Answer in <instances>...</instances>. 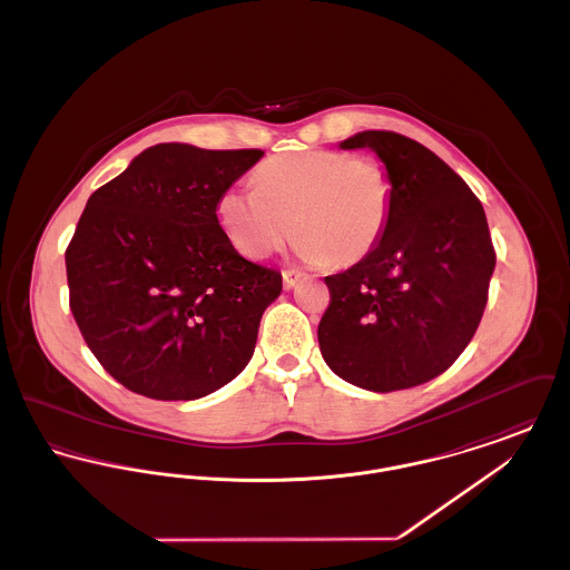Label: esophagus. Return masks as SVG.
<instances>
[{
  "label": "esophagus",
  "mask_w": 570,
  "mask_h": 570,
  "mask_svg": "<svg viewBox=\"0 0 570 570\" xmlns=\"http://www.w3.org/2000/svg\"><path fill=\"white\" fill-rule=\"evenodd\" d=\"M303 275H305V273L297 272V269H286V272H282L284 288L291 291V288L297 284L298 279H303Z\"/></svg>",
  "instance_id": "34e87169"
}]
</instances>
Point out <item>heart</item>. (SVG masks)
Wrapping results in <instances>:
<instances>
[{"instance_id":"b5f03b06","label":"heart","mask_w":570,"mask_h":570,"mask_svg":"<svg viewBox=\"0 0 570 570\" xmlns=\"http://www.w3.org/2000/svg\"><path fill=\"white\" fill-rule=\"evenodd\" d=\"M254 188H228L217 200L219 224L239 252L267 258L295 228L303 258L335 267L376 249L395 194L386 164L335 149L273 156L256 168Z\"/></svg>"}]
</instances>
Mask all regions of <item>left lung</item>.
Segmentation results:
<instances>
[{
    "mask_svg": "<svg viewBox=\"0 0 570 570\" xmlns=\"http://www.w3.org/2000/svg\"><path fill=\"white\" fill-rule=\"evenodd\" d=\"M370 147L393 177V212L376 249L326 275L318 325L326 365L354 386L389 393L446 372L488 305L495 249L481 200L434 151L397 132L367 130L342 149Z\"/></svg>",
    "mask_w": 570,
    "mask_h": 570,
    "instance_id": "left-lung-1",
    "label": "left lung"
}]
</instances>
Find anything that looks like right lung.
Masks as SVG:
<instances>
[{
	"mask_svg": "<svg viewBox=\"0 0 570 570\" xmlns=\"http://www.w3.org/2000/svg\"><path fill=\"white\" fill-rule=\"evenodd\" d=\"M263 154L163 142L89 196L66 247L70 309L126 389L198 400L249 363L282 273L245 261L216 212Z\"/></svg>",
	"mask_w": 570,
	"mask_h": 570,
	"instance_id": "right-lung-1",
	"label": "right lung"
}]
</instances>
